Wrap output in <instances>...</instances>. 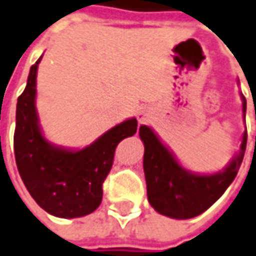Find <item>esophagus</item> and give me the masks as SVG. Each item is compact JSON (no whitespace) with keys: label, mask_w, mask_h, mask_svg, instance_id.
Wrapping results in <instances>:
<instances>
[{"label":"esophagus","mask_w":256,"mask_h":256,"mask_svg":"<svg viewBox=\"0 0 256 256\" xmlns=\"http://www.w3.org/2000/svg\"><path fill=\"white\" fill-rule=\"evenodd\" d=\"M137 119H138L140 123H142L144 120H147V119H148V114H147V110H142V112L138 114V116H137Z\"/></svg>","instance_id":"obj_1"}]
</instances>
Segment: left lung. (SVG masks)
<instances>
[{
    "label": "left lung",
    "mask_w": 256,
    "mask_h": 256,
    "mask_svg": "<svg viewBox=\"0 0 256 256\" xmlns=\"http://www.w3.org/2000/svg\"><path fill=\"white\" fill-rule=\"evenodd\" d=\"M242 98V114L246 112V99ZM246 128L241 147L236 157L223 171L198 175L186 171L172 156V152L148 126L140 128V138L144 142V174L147 196L160 214L172 218H192L206 212L222 198L226 189L237 176L246 148Z\"/></svg>",
    "instance_id": "8db88e82"
}]
</instances>
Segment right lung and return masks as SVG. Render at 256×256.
Returning a JSON list of instances; mask_svg holds the SVG:
<instances>
[{
	"mask_svg": "<svg viewBox=\"0 0 256 256\" xmlns=\"http://www.w3.org/2000/svg\"><path fill=\"white\" fill-rule=\"evenodd\" d=\"M42 57L29 71L16 104L14 151L19 175L36 203L62 218L92 213L102 202V185L112 168L118 144L137 132V119L108 130L82 150L56 147L43 137L36 114V74Z\"/></svg>",
	"mask_w": 256,
	"mask_h": 256,
	"instance_id": "1",
	"label": "right lung"
}]
</instances>
